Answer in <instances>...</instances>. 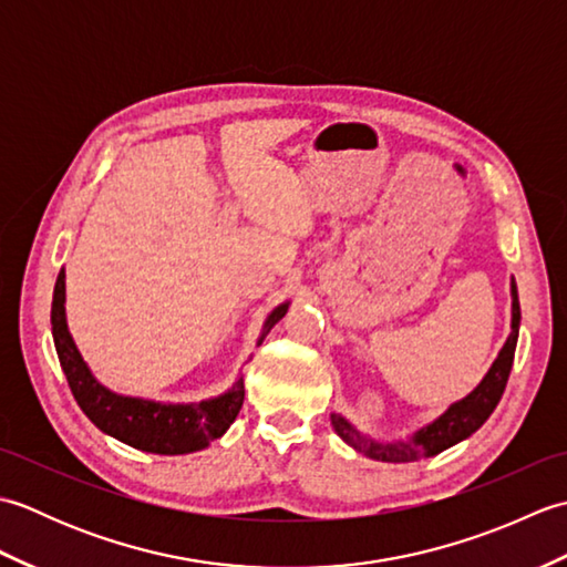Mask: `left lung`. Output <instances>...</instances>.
I'll return each mask as SVG.
<instances>
[{"mask_svg": "<svg viewBox=\"0 0 567 567\" xmlns=\"http://www.w3.org/2000/svg\"><path fill=\"white\" fill-rule=\"evenodd\" d=\"M509 292H512V331L507 336V341H504L502 351L497 353L495 363L489 365L485 378L480 380V384L473 392L465 394L463 400L453 402L441 416L433 419L431 424L421 426L404 441L372 439L368 433L358 431L351 421L339 412H331L333 431L339 433L348 445H353L358 453H363L372 457V461H382V463H412V461H421V457H433L441 451L451 449V445L465 441L467 436H473V433L489 419V414L495 412V406L502 400V392L507 388V380L512 372L516 339H519V321H522L519 292H516L514 277L509 282Z\"/></svg>", "mask_w": 567, "mask_h": 567, "instance_id": "obj_1", "label": "left lung"}]
</instances>
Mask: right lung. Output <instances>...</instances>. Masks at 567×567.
<instances>
[{"label":"right lung","instance_id":"right-lung-1","mask_svg":"<svg viewBox=\"0 0 567 567\" xmlns=\"http://www.w3.org/2000/svg\"><path fill=\"white\" fill-rule=\"evenodd\" d=\"M290 302L277 305L268 319L262 323L258 336V346L265 336L280 321ZM51 323H53V341L60 368H63L68 384L80 409L94 426L104 431L106 436L122 441L131 449L158 453V455H185L207 449V445L226 433L234 424L240 404H244L246 388L244 375L231 384L219 396H209L202 402L173 404V402H155L143 400V396L118 394L92 375L90 365L84 363L82 353L78 351L72 333L68 329L65 317V268L58 272L55 290H53V307H51Z\"/></svg>","mask_w":567,"mask_h":567}]
</instances>
